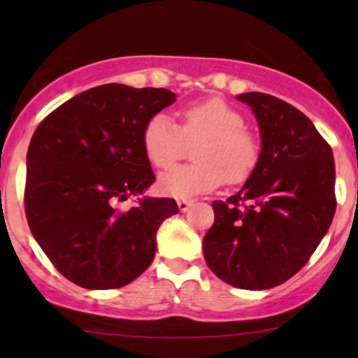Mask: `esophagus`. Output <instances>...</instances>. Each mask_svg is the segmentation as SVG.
I'll list each match as a JSON object with an SVG mask.
<instances>
[{"instance_id": "esophagus-1", "label": "esophagus", "mask_w": 358, "mask_h": 358, "mask_svg": "<svg viewBox=\"0 0 358 358\" xmlns=\"http://www.w3.org/2000/svg\"><path fill=\"white\" fill-rule=\"evenodd\" d=\"M192 204H194V201H190V199H178V209L183 213L189 211V208Z\"/></svg>"}]
</instances>
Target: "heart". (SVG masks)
I'll return each instance as SVG.
<instances>
[{
	"label": "heart",
	"mask_w": 358,
	"mask_h": 358,
	"mask_svg": "<svg viewBox=\"0 0 358 358\" xmlns=\"http://www.w3.org/2000/svg\"><path fill=\"white\" fill-rule=\"evenodd\" d=\"M180 126L168 115L156 114L145 122L142 147L147 161L168 168L185 154L187 143H195L196 162L180 164L159 176L157 187L171 197H194L246 182L262 157L258 136L244 128L243 114L222 99L192 102L180 110Z\"/></svg>",
	"instance_id": "1"
}]
</instances>
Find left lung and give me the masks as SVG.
<instances>
[{
  "mask_svg": "<svg viewBox=\"0 0 358 358\" xmlns=\"http://www.w3.org/2000/svg\"><path fill=\"white\" fill-rule=\"evenodd\" d=\"M262 133V157L243 189L213 202L215 223L202 241L204 259L241 289H270L308 263L336 211L331 145L291 103L243 93Z\"/></svg>",
  "mask_w": 358,
  "mask_h": 358,
  "instance_id": "8db88e82",
  "label": "left lung"
}]
</instances>
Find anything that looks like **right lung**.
I'll return each instance as SVG.
<instances>
[{"instance_id": "1", "label": "right lung", "mask_w": 358, "mask_h": 358, "mask_svg": "<svg viewBox=\"0 0 358 358\" xmlns=\"http://www.w3.org/2000/svg\"><path fill=\"white\" fill-rule=\"evenodd\" d=\"M175 102L164 88L102 85L50 112L27 150L24 206L29 229L66 279L86 289H117L156 255L175 199L119 202L156 182L142 147L145 122Z\"/></svg>"}]
</instances>
